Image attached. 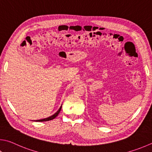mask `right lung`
Returning a JSON list of instances; mask_svg holds the SVG:
<instances>
[{"label": "right lung", "mask_w": 152, "mask_h": 152, "mask_svg": "<svg viewBox=\"0 0 152 152\" xmlns=\"http://www.w3.org/2000/svg\"><path fill=\"white\" fill-rule=\"evenodd\" d=\"M62 104L61 105V106L60 107L58 110V111L55 113V114L50 115V116H49L46 118H44V119H40V120H34V121H36V122H46V121H49V120H52L54 119V118H56L60 113V110H61V108H62Z\"/></svg>", "instance_id": "right-lung-1"}]
</instances>
